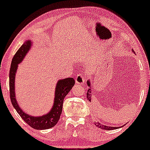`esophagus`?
<instances>
[{
    "label": "esophagus",
    "instance_id": "1",
    "mask_svg": "<svg viewBox=\"0 0 150 150\" xmlns=\"http://www.w3.org/2000/svg\"><path fill=\"white\" fill-rule=\"evenodd\" d=\"M85 81V76L82 74H78L76 77V83L78 84H83Z\"/></svg>",
    "mask_w": 150,
    "mask_h": 150
}]
</instances>
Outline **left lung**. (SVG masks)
<instances>
[{
	"label": "left lung",
	"instance_id": "obj_1",
	"mask_svg": "<svg viewBox=\"0 0 150 150\" xmlns=\"http://www.w3.org/2000/svg\"><path fill=\"white\" fill-rule=\"evenodd\" d=\"M86 83H87V86H89V89H88V90H87V94H86V98H87L88 101H89L91 103V101H92V95H93V94H92V89H93L92 86H93L92 85V82H91L90 79L87 80V82ZM97 118H98V117H97ZM98 120H99V119H98ZM95 126H98V128H100V129H105V130H113V129H119V128L123 127V126H121V127H112V126H106V125L103 124V123H100V122H99L98 121H95Z\"/></svg>",
	"mask_w": 150,
	"mask_h": 150
}]
</instances>
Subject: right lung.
Instances as JSON below:
<instances>
[{
	"label": "right lung",
	"mask_w": 150,
	"mask_h": 150,
	"mask_svg": "<svg viewBox=\"0 0 150 150\" xmlns=\"http://www.w3.org/2000/svg\"><path fill=\"white\" fill-rule=\"evenodd\" d=\"M32 45V41L27 40L20 47L18 51L13 56L9 72V89H10V98L13 107L14 108L18 115L29 126L37 130H44L53 127L56 125L60 119L62 112L63 103L65 97L68 95L75 84L73 78H66L58 80L55 89L53 105L48 112L40 116H34L25 112L18 105L15 93V78L18 67V65L21 64L25 58L26 55L30 50Z\"/></svg>",
	"instance_id": "right-lung-1"
}]
</instances>
